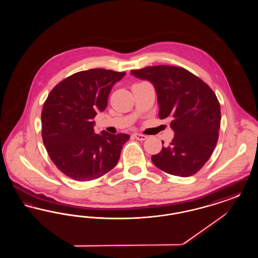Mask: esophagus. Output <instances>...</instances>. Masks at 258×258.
Returning <instances> with one entry per match:
<instances>
[{
    "mask_svg": "<svg viewBox=\"0 0 258 258\" xmlns=\"http://www.w3.org/2000/svg\"><path fill=\"white\" fill-rule=\"evenodd\" d=\"M134 137H135V139H137V140H139V141H144V140H146L147 139V136L144 135H141V134H134Z\"/></svg>",
    "mask_w": 258,
    "mask_h": 258,
    "instance_id": "1",
    "label": "esophagus"
}]
</instances>
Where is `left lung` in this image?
Segmentation results:
<instances>
[{
  "label": "left lung",
  "instance_id": "1",
  "mask_svg": "<svg viewBox=\"0 0 258 258\" xmlns=\"http://www.w3.org/2000/svg\"><path fill=\"white\" fill-rule=\"evenodd\" d=\"M131 72L153 83L160 119L172 120L171 143L152 156L153 163L175 176L196 174L210 159L219 139L221 106L216 94L197 75L181 67L155 66Z\"/></svg>",
  "mask_w": 258,
  "mask_h": 258
}]
</instances>
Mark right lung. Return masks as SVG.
Masks as SVG:
<instances>
[{
	"label": "right lung",
	"mask_w": 258,
	"mask_h": 258,
	"mask_svg": "<svg viewBox=\"0 0 258 258\" xmlns=\"http://www.w3.org/2000/svg\"><path fill=\"white\" fill-rule=\"evenodd\" d=\"M125 73L104 69L79 72L52 89L41 112L42 140L50 159L66 176L86 182L112 170L120 159L124 134H95L97 112L107 106L113 85Z\"/></svg>",
	"instance_id": "add662e5"
}]
</instances>
